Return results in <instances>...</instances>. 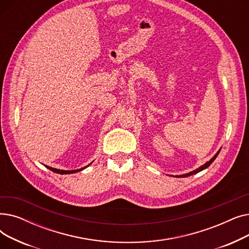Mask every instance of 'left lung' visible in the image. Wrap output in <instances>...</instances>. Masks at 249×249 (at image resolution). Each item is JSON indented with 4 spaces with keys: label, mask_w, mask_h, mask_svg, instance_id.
Masks as SVG:
<instances>
[{
    "label": "left lung",
    "mask_w": 249,
    "mask_h": 249,
    "mask_svg": "<svg viewBox=\"0 0 249 249\" xmlns=\"http://www.w3.org/2000/svg\"><path fill=\"white\" fill-rule=\"evenodd\" d=\"M220 150L221 149H219L218 150V152L213 156V158L209 160V161H207L205 164H203V165H201L200 167H198L197 169H195V171H193V172H191V173H188V174H186V175H181V176H176V178H186V177H190V176H193V175H195V174H198V173H200V172H202V171H204V169H206L208 166H210V164L215 160V159L217 158L218 156V154H219V152H220Z\"/></svg>",
    "instance_id": "1"
}]
</instances>
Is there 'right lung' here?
Segmentation results:
<instances>
[{"label": "right lung", "mask_w": 249, "mask_h": 249, "mask_svg": "<svg viewBox=\"0 0 249 249\" xmlns=\"http://www.w3.org/2000/svg\"><path fill=\"white\" fill-rule=\"evenodd\" d=\"M89 164H90V163H89ZM89 165H87V166H89ZM87 166L82 167V168H80V169H73V171H61V169L53 168V167H50V166H46V167H47V168H49L50 171H52V172L55 173V174H59V175H69V174H73V173L81 172V171H83V169H85Z\"/></svg>", "instance_id": "1"}]
</instances>
